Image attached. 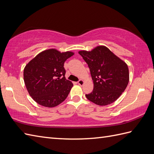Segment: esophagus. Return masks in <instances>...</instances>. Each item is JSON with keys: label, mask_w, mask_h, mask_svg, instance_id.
I'll use <instances>...</instances> for the list:
<instances>
[{"label": "esophagus", "mask_w": 154, "mask_h": 154, "mask_svg": "<svg viewBox=\"0 0 154 154\" xmlns=\"http://www.w3.org/2000/svg\"><path fill=\"white\" fill-rule=\"evenodd\" d=\"M78 84H79L80 85H84V81L83 80H80L78 82Z\"/></svg>", "instance_id": "obj_1"}]
</instances>
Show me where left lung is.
<instances>
[{"label":"left lung","mask_w":154,"mask_h":154,"mask_svg":"<svg viewBox=\"0 0 154 154\" xmlns=\"http://www.w3.org/2000/svg\"><path fill=\"white\" fill-rule=\"evenodd\" d=\"M78 53L88 65L94 84L93 91L85 95L87 99L99 106L114 103L129 83V69L125 62L104 46Z\"/></svg>","instance_id":"obj_1"}]
</instances>
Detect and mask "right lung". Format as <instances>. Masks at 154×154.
I'll return each instance as SVG.
<instances>
[{
	"label": "right lung",
	"instance_id": "1",
	"mask_svg": "<svg viewBox=\"0 0 154 154\" xmlns=\"http://www.w3.org/2000/svg\"><path fill=\"white\" fill-rule=\"evenodd\" d=\"M74 54L49 49L37 55L26 65L24 82L32 99L40 105L52 108L69 95L73 84L65 78L64 63Z\"/></svg>",
	"mask_w": 154,
	"mask_h": 154
}]
</instances>
